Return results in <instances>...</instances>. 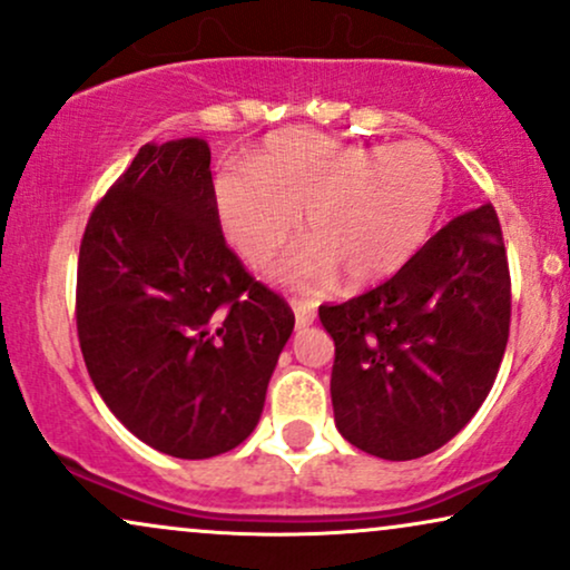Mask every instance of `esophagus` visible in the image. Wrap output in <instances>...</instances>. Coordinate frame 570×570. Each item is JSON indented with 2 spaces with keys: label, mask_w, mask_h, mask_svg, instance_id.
Listing matches in <instances>:
<instances>
[{
  "label": "esophagus",
  "mask_w": 570,
  "mask_h": 570,
  "mask_svg": "<svg viewBox=\"0 0 570 570\" xmlns=\"http://www.w3.org/2000/svg\"><path fill=\"white\" fill-rule=\"evenodd\" d=\"M291 306H293V314H296V327H306L314 322V304L312 301H304V298H291Z\"/></svg>",
  "instance_id": "esophagus-1"
}]
</instances>
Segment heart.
I'll return each instance as SVG.
<instances>
[{
  "instance_id": "b5f03b06",
  "label": "heart",
  "mask_w": 570,
  "mask_h": 570,
  "mask_svg": "<svg viewBox=\"0 0 570 570\" xmlns=\"http://www.w3.org/2000/svg\"><path fill=\"white\" fill-rule=\"evenodd\" d=\"M216 214L245 262L269 258L304 224L306 240L272 274L287 285H348L391 277L431 237L446 198V166L420 139L356 145L312 129H283L248 158V174H222Z\"/></svg>"
}]
</instances>
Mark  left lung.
<instances>
[{"label":"left lung","mask_w":570,"mask_h":570,"mask_svg":"<svg viewBox=\"0 0 570 570\" xmlns=\"http://www.w3.org/2000/svg\"><path fill=\"white\" fill-rule=\"evenodd\" d=\"M335 341V428L381 460H417L470 423L510 335V269L491 203L465 210L362 296L320 306Z\"/></svg>","instance_id":"8db88e82"}]
</instances>
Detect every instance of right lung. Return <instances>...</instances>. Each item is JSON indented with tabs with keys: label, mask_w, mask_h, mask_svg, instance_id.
<instances>
[{
	"label": "right lung",
	"mask_w": 570,
	"mask_h": 570,
	"mask_svg": "<svg viewBox=\"0 0 570 570\" xmlns=\"http://www.w3.org/2000/svg\"><path fill=\"white\" fill-rule=\"evenodd\" d=\"M291 306L227 248L206 139L147 142L91 210L76 327L108 410L158 452H229L262 417Z\"/></svg>",
	"instance_id": "1"
}]
</instances>
